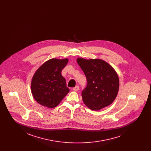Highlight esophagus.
<instances>
[{
  "instance_id": "34e87169",
  "label": "esophagus",
  "mask_w": 151,
  "mask_h": 151,
  "mask_svg": "<svg viewBox=\"0 0 151 151\" xmlns=\"http://www.w3.org/2000/svg\"><path fill=\"white\" fill-rule=\"evenodd\" d=\"M73 90H74V91H78L79 90V86H77L74 87V88H73Z\"/></svg>"
}]
</instances>
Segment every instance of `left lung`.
<instances>
[{
	"label": "left lung",
	"instance_id": "left-lung-1",
	"mask_svg": "<svg viewBox=\"0 0 151 151\" xmlns=\"http://www.w3.org/2000/svg\"><path fill=\"white\" fill-rule=\"evenodd\" d=\"M87 80L82 91L84 103L93 110H98L110 105L117 96L119 77L113 67L101 59H77Z\"/></svg>",
	"mask_w": 151,
	"mask_h": 151
}]
</instances>
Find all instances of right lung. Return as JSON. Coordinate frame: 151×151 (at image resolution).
I'll use <instances>...</instances> for the list:
<instances>
[{
    "instance_id": "obj_1",
    "label": "right lung",
    "mask_w": 151,
    "mask_h": 151,
    "mask_svg": "<svg viewBox=\"0 0 151 151\" xmlns=\"http://www.w3.org/2000/svg\"><path fill=\"white\" fill-rule=\"evenodd\" d=\"M68 59H52L35 72L31 81V92L35 101L43 106H57L69 92L62 70Z\"/></svg>"
}]
</instances>
